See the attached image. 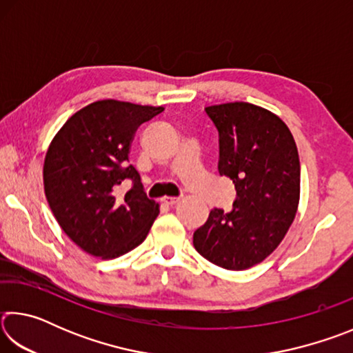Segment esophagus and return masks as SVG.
Masks as SVG:
<instances>
[{
    "label": "esophagus",
    "instance_id": "34e87169",
    "mask_svg": "<svg viewBox=\"0 0 353 353\" xmlns=\"http://www.w3.org/2000/svg\"><path fill=\"white\" fill-rule=\"evenodd\" d=\"M166 205H176V204H179V202H181V198H172V196H165V198L162 199Z\"/></svg>",
    "mask_w": 353,
    "mask_h": 353
}]
</instances>
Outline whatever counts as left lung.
<instances>
[{"label":"left lung","mask_w":353,"mask_h":353,"mask_svg":"<svg viewBox=\"0 0 353 353\" xmlns=\"http://www.w3.org/2000/svg\"><path fill=\"white\" fill-rule=\"evenodd\" d=\"M219 132L221 176L232 179V212L212 208L193 235L194 249L213 265L244 271L270 256L296 218L301 163L296 141L276 113L249 103L205 107Z\"/></svg>","instance_id":"8db88e82"}]
</instances>
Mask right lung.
I'll use <instances>...</instances> for the list:
<instances>
[{"label": "right lung", "mask_w": 353, "mask_h": 353, "mask_svg": "<svg viewBox=\"0 0 353 353\" xmlns=\"http://www.w3.org/2000/svg\"><path fill=\"white\" fill-rule=\"evenodd\" d=\"M163 110L101 99L71 115L50 143L43 163L48 204L83 252L112 260L148 236L160 205L146 198L139 171L128 162L137 129ZM126 178L134 187L121 196L119 185Z\"/></svg>", "instance_id": "1"}]
</instances>
